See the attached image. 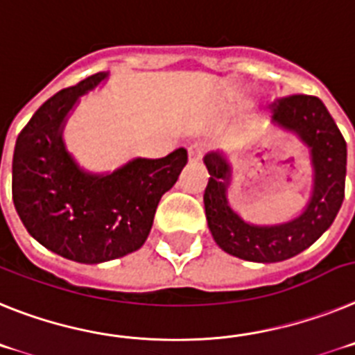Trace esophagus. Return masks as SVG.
Masks as SVG:
<instances>
[{
    "instance_id": "obj_1",
    "label": "esophagus",
    "mask_w": 355,
    "mask_h": 355,
    "mask_svg": "<svg viewBox=\"0 0 355 355\" xmlns=\"http://www.w3.org/2000/svg\"><path fill=\"white\" fill-rule=\"evenodd\" d=\"M203 153V146L202 144L195 143V144H191L189 148H187V155H189V162H195V160H198L200 157H202Z\"/></svg>"
}]
</instances>
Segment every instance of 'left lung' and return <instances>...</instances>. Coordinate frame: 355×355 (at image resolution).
Instances as JSON below:
<instances>
[{"instance_id": "1", "label": "left lung", "mask_w": 355, "mask_h": 355, "mask_svg": "<svg viewBox=\"0 0 355 355\" xmlns=\"http://www.w3.org/2000/svg\"><path fill=\"white\" fill-rule=\"evenodd\" d=\"M273 123L291 130L311 150L313 195L298 218L279 225H252L236 214L227 200L232 178L220 153H207L209 184L203 203L209 229L221 250L254 263H279L309 248L334 221L345 198L347 143L323 101L307 94H289L273 103Z\"/></svg>"}]
</instances>
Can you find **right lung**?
<instances>
[{
  "mask_svg": "<svg viewBox=\"0 0 355 355\" xmlns=\"http://www.w3.org/2000/svg\"><path fill=\"white\" fill-rule=\"evenodd\" d=\"M105 78L107 73H96L42 103L17 135L12 159V200L30 236L84 264L139 250L160 196L187 164V152L178 148L162 159H134L109 175L76 166L64 146V121L76 100Z\"/></svg>",
  "mask_w": 355,
  "mask_h": 355,
  "instance_id": "1",
  "label": "right lung"
}]
</instances>
